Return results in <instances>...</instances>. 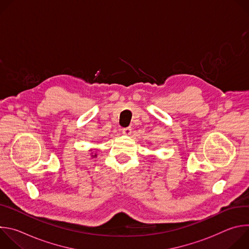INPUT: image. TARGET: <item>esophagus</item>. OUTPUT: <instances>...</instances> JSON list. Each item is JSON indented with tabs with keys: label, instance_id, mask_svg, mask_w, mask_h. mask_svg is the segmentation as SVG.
Segmentation results:
<instances>
[{
	"label": "esophagus",
	"instance_id": "esophagus-1",
	"mask_svg": "<svg viewBox=\"0 0 249 249\" xmlns=\"http://www.w3.org/2000/svg\"><path fill=\"white\" fill-rule=\"evenodd\" d=\"M122 133H123L124 135H131V133H132V129H131L130 127H128V128H124V129L122 130Z\"/></svg>",
	"mask_w": 249,
	"mask_h": 249
}]
</instances>
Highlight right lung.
<instances>
[{
    "label": "right lung",
    "instance_id": "add662e5",
    "mask_svg": "<svg viewBox=\"0 0 249 249\" xmlns=\"http://www.w3.org/2000/svg\"><path fill=\"white\" fill-rule=\"evenodd\" d=\"M89 151L91 152V150H89ZM90 156H91V158H96V157H97V155H96V154H94V153H91V154H90Z\"/></svg>",
    "mask_w": 249,
    "mask_h": 249
}]
</instances>
